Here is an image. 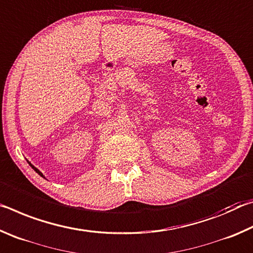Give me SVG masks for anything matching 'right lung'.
I'll return each mask as SVG.
<instances>
[{
    "label": "right lung",
    "mask_w": 253,
    "mask_h": 253,
    "mask_svg": "<svg viewBox=\"0 0 253 253\" xmlns=\"http://www.w3.org/2000/svg\"><path fill=\"white\" fill-rule=\"evenodd\" d=\"M28 163H29V165H30V166H31V168H32V169H33L34 170H36V172H37L38 174H39V175H40V176H42V177H44V178H45V176H44V175H43V174H42V173L40 172V170H39V169H38L36 168V166H33V165L31 164V163H30L29 161H28Z\"/></svg>",
    "instance_id": "add662e5"
}]
</instances>
